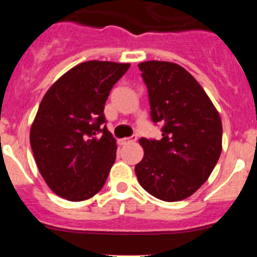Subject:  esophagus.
Masks as SVG:
<instances>
[{
    "label": "esophagus",
    "instance_id": "esophagus-1",
    "mask_svg": "<svg viewBox=\"0 0 257 257\" xmlns=\"http://www.w3.org/2000/svg\"><path fill=\"white\" fill-rule=\"evenodd\" d=\"M136 139H138V136H136V135H133V136H131V138H127V139H122V140H119V143H121V144H128V143H134V142H136Z\"/></svg>",
    "mask_w": 257,
    "mask_h": 257
}]
</instances>
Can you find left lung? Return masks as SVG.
I'll list each match as a JSON object with an SVG mask.
<instances>
[{"instance_id":"1","label":"left lung","mask_w":257,"mask_h":257,"mask_svg":"<svg viewBox=\"0 0 257 257\" xmlns=\"http://www.w3.org/2000/svg\"><path fill=\"white\" fill-rule=\"evenodd\" d=\"M151 117L162 139H140L144 157L135 166L140 185L166 202L190 197L208 179L221 154V119L194 77L169 61H144Z\"/></svg>"}]
</instances>
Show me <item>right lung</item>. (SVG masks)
Returning a JSON list of instances; mask_svg holds the SVG:
<instances>
[{
    "mask_svg": "<svg viewBox=\"0 0 257 257\" xmlns=\"http://www.w3.org/2000/svg\"><path fill=\"white\" fill-rule=\"evenodd\" d=\"M128 68L113 61L81 63L41 101L31 127V147L42 178L61 198L85 201L104 187L117 152L104 105Z\"/></svg>",
    "mask_w": 257,
    "mask_h": 257,
    "instance_id": "obj_1",
    "label": "right lung"
}]
</instances>
